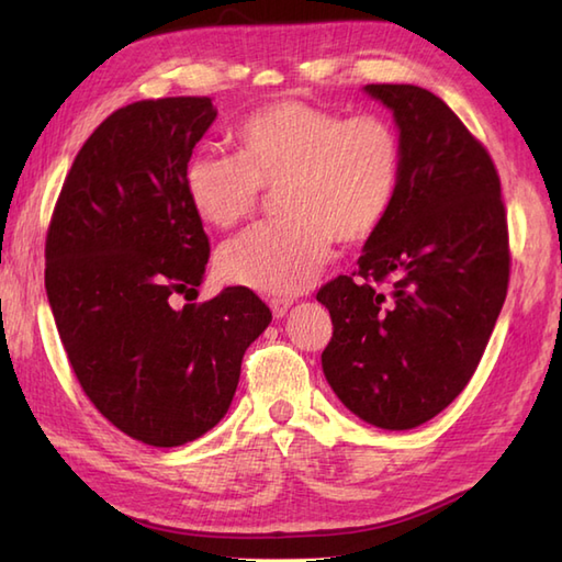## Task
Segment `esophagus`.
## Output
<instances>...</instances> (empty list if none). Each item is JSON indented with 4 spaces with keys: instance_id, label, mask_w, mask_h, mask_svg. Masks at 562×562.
Wrapping results in <instances>:
<instances>
[{
    "instance_id": "1",
    "label": "esophagus",
    "mask_w": 562,
    "mask_h": 562,
    "mask_svg": "<svg viewBox=\"0 0 562 562\" xmlns=\"http://www.w3.org/2000/svg\"><path fill=\"white\" fill-rule=\"evenodd\" d=\"M292 306V300H280V296H274V300H270V308H272V316L274 318H282L284 314L290 312Z\"/></svg>"
}]
</instances>
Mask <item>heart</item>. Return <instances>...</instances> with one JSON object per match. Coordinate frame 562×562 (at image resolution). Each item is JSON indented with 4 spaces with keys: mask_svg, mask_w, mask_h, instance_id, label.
<instances>
[{
    "mask_svg": "<svg viewBox=\"0 0 562 562\" xmlns=\"http://www.w3.org/2000/svg\"><path fill=\"white\" fill-rule=\"evenodd\" d=\"M238 157L198 151L186 164L190 207L214 229L256 214L262 190L280 193L284 222L226 244L220 278L262 294L304 292L330 260L333 246L362 244L396 202L403 145L386 117H348L296 99L248 113L234 133Z\"/></svg>",
    "mask_w": 562,
    "mask_h": 562,
    "instance_id": "obj_1",
    "label": "heart"
}]
</instances>
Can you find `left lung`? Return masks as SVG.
Returning <instances> with one entry per match:
<instances>
[{
    "mask_svg": "<svg viewBox=\"0 0 562 562\" xmlns=\"http://www.w3.org/2000/svg\"><path fill=\"white\" fill-rule=\"evenodd\" d=\"M364 91L396 117L403 176L360 268L316 294L333 321L321 364L357 417L411 429L459 396L491 340L509 282L507 212L491 154L445 101L413 83Z\"/></svg>",
    "mask_w": 562,
    "mask_h": 562,
    "instance_id": "1",
    "label": "left lung"
}]
</instances>
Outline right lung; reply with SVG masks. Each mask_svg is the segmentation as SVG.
Segmentation results:
<instances>
[{
  "instance_id": "obj_1",
  "label": "right lung",
  "mask_w": 562,
  "mask_h": 562,
  "mask_svg": "<svg viewBox=\"0 0 562 562\" xmlns=\"http://www.w3.org/2000/svg\"><path fill=\"white\" fill-rule=\"evenodd\" d=\"M217 109L135 101L83 142L45 236V290L89 401L127 437L181 447L229 411L241 360L272 321L248 288L195 300L210 238L183 173Z\"/></svg>"
}]
</instances>
